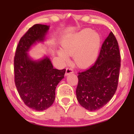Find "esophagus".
Here are the masks:
<instances>
[{"label": "esophagus", "instance_id": "esophagus-1", "mask_svg": "<svg viewBox=\"0 0 134 134\" xmlns=\"http://www.w3.org/2000/svg\"><path fill=\"white\" fill-rule=\"evenodd\" d=\"M73 72V70H72L71 67H67L66 69V71H65V76H67L70 73H72Z\"/></svg>", "mask_w": 134, "mask_h": 134}]
</instances>
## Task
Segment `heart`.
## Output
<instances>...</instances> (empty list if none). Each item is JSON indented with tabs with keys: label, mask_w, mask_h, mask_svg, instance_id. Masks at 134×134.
I'll return each instance as SVG.
<instances>
[{
	"label": "heart",
	"mask_w": 134,
	"mask_h": 134,
	"mask_svg": "<svg viewBox=\"0 0 134 134\" xmlns=\"http://www.w3.org/2000/svg\"><path fill=\"white\" fill-rule=\"evenodd\" d=\"M100 43L98 34L92 29H84L64 40L62 44L63 51H60V55L66 60L68 55L74 53V64L80 68L87 67L96 60Z\"/></svg>",
	"instance_id": "b5f03b06"
}]
</instances>
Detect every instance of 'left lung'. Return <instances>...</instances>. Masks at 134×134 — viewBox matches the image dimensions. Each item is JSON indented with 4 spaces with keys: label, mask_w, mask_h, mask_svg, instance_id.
<instances>
[{
    "label": "left lung",
    "mask_w": 134,
    "mask_h": 134,
    "mask_svg": "<svg viewBox=\"0 0 134 134\" xmlns=\"http://www.w3.org/2000/svg\"><path fill=\"white\" fill-rule=\"evenodd\" d=\"M121 68L118 43L112 32L102 45L94 64L79 72L76 96L86 109H100L109 102L116 91Z\"/></svg>",
    "instance_id": "left-lung-1"
}]
</instances>
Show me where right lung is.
Returning a JSON list of instances; mask_svg holds the SVG:
<instances>
[{"instance_id":"1","label":"right lung","mask_w":134,"mask_h":134,"mask_svg":"<svg viewBox=\"0 0 134 134\" xmlns=\"http://www.w3.org/2000/svg\"><path fill=\"white\" fill-rule=\"evenodd\" d=\"M49 26L35 24L22 36L14 57L15 83L25 105L35 110H44L53 105L55 89L64 77L65 69H54L46 57L38 61L29 58L27 51L37 41H43Z\"/></svg>"}]
</instances>
